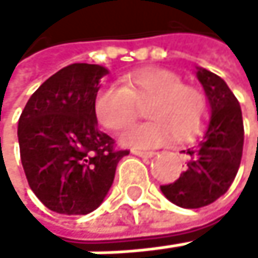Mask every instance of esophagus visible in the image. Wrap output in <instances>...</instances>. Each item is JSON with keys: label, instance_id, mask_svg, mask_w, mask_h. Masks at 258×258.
Segmentation results:
<instances>
[{"label": "esophagus", "instance_id": "obj_1", "mask_svg": "<svg viewBox=\"0 0 258 258\" xmlns=\"http://www.w3.org/2000/svg\"><path fill=\"white\" fill-rule=\"evenodd\" d=\"M132 153L136 156H141V158H153L155 156L153 152H142V150H132Z\"/></svg>", "mask_w": 258, "mask_h": 258}]
</instances>
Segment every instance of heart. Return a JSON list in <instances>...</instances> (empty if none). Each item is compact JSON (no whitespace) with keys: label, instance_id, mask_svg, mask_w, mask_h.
<instances>
[{"label":"heart","instance_id":"1","mask_svg":"<svg viewBox=\"0 0 258 258\" xmlns=\"http://www.w3.org/2000/svg\"><path fill=\"white\" fill-rule=\"evenodd\" d=\"M123 88L103 86L96 93L93 110L100 125L119 130L136 116L138 105L148 97V122L132 123L119 133L125 147L148 150L178 138L197 135L207 116V100L195 86L184 85L181 77L168 69L145 68L123 77Z\"/></svg>","mask_w":258,"mask_h":258}]
</instances>
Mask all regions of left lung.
<instances>
[{"label":"left lung","instance_id":"obj_1","mask_svg":"<svg viewBox=\"0 0 258 258\" xmlns=\"http://www.w3.org/2000/svg\"><path fill=\"white\" fill-rule=\"evenodd\" d=\"M197 79L204 88L211 117L201 141L187 150L185 172L167 185L164 197L184 209H198L227 192L238 172L243 153L241 108L226 82L204 68H197Z\"/></svg>","mask_w":258,"mask_h":258}]
</instances>
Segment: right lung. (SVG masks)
I'll return each mask as SVG.
<instances>
[{"label":"right lung","instance_id":"right-lung-1","mask_svg":"<svg viewBox=\"0 0 258 258\" xmlns=\"http://www.w3.org/2000/svg\"><path fill=\"white\" fill-rule=\"evenodd\" d=\"M108 69L74 63L49 77L18 120L20 156L37 198L57 214L86 215L102 204L128 150L100 132L93 102Z\"/></svg>","mask_w":258,"mask_h":258}]
</instances>
